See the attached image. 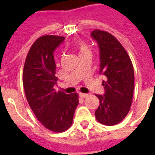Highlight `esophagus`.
Segmentation results:
<instances>
[{"label": "esophagus", "instance_id": "34e87169", "mask_svg": "<svg viewBox=\"0 0 155 155\" xmlns=\"http://www.w3.org/2000/svg\"><path fill=\"white\" fill-rule=\"evenodd\" d=\"M88 96V94H85V93H80V97L81 98H85V97H87Z\"/></svg>", "mask_w": 155, "mask_h": 155}]
</instances>
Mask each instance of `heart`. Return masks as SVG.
I'll return each instance as SVG.
<instances>
[{
	"instance_id": "heart-1",
	"label": "heart",
	"mask_w": 155,
	"mask_h": 155,
	"mask_svg": "<svg viewBox=\"0 0 155 155\" xmlns=\"http://www.w3.org/2000/svg\"><path fill=\"white\" fill-rule=\"evenodd\" d=\"M75 47L77 49L78 52H79V55H83L85 54H91V51H90L89 47L87 45V43L84 41H79L76 42Z\"/></svg>"
}]
</instances>
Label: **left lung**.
Wrapping results in <instances>:
<instances>
[{
    "label": "left lung",
    "instance_id": "1",
    "mask_svg": "<svg viewBox=\"0 0 155 155\" xmlns=\"http://www.w3.org/2000/svg\"><path fill=\"white\" fill-rule=\"evenodd\" d=\"M100 49V73L106 77L103 81L104 94L96 95L100 105L95 115L104 125L120 122L130 112L134 88V71L130 56L113 35L95 30L91 34Z\"/></svg>",
    "mask_w": 155,
    "mask_h": 155
}]
</instances>
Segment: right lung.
Returning <instances> with one entry per match:
<instances>
[{"label": "right lung", "mask_w": 155, "mask_h": 155, "mask_svg": "<svg viewBox=\"0 0 155 155\" xmlns=\"http://www.w3.org/2000/svg\"><path fill=\"white\" fill-rule=\"evenodd\" d=\"M65 38L43 35L30 47L23 68L22 82L30 108L42 125L55 133L71 127L79 98L76 92L66 94L54 88L55 63L53 53Z\"/></svg>", "instance_id": "1"}]
</instances>
